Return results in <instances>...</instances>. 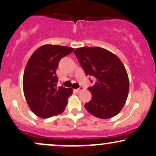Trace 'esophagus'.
I'll list each match as a JSON object with an SVG mask.
<instances>
[{"label":"esophagus","instance_id":"34e87169","mask_svg":"<svg viewBox=\"0 0 156 156\" xmlns=\"http://www.w3.org/2000/svg\"><path fill=\"white\" fill-rule=\"evenodd\" d=\"M84 90V88L82 87H80V88H78V89H76V90H75L76 92H82V91H83Z\"/></svg>","mask_w":156,"mask_h":156}]
</instances>
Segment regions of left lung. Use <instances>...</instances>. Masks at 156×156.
<instances>
[{
  "instance_id": "1",
  "label": "left lung",
  "mask_w": 156,
  "mask_h": 156,
  "mask_svg": "<svg viewBox=\"0 0 156 156\" xmlns=\"http://www.w3.org/2000/svg\"><path fill=\"white\" fill-rule=\"evenodd\" d=\"M86 75L94 76L96 82L88 90L92 100L84 105L90 114L108 119L120 112L129 92L127 71L120 58L100 47H81L74 51Z\"/></svg>"
}]
</instances>
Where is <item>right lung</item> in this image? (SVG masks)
I'll return each instance as SVG.
<instances>
[{"label": "right lung", "instance_id": "obj_1", "mask_svg": "<svg viewBox=\"0 0 156 156\" xmlns=\"http://www.w3.org/2000/svg\"><path fill=\"white\" fill-rule=\"evenodd\" d=\"M73 48L45 44L37 48L26 64L23 77L24 96L31 110L38 117L48 118L65 110L73 90L56 87V71L64 56Z\"/></svg>", "mask_w": 156, "mask_h": 156}]
</instances>
